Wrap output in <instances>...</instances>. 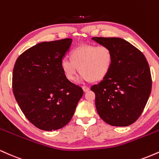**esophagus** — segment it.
Returning a JSON list of instances; mask_svg holds the SVG:
<instances>
[{
    "instance_id": "obj_1",
    "label": "esophagus",
    "mask_w": 159,
    "mask_h": 159,
    "mask_svg": "<svg viewBox=\"0 0 159 159\" xmlns=\"http://www.w3.org/2000/svg\"><path fill=\"white\" fill-rule=\"evenodd\" d=\"M82 89H83L84 92H87V91L90 90V87H87V86H83V87H82Z\"/></svg>"
}]
</instances>
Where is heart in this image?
<instances>
[{
	"label": "heart",
	"mask_w": 159,
	"mask_h": 159,
	"mask_svg": "<svg viewBox=\"0 0 159 159\" xmlns=\"http://www.w3.org/2000/svg\"><path fill=\"white\" fill-rule=\"evenodd\" d=\"M69 57L70 60L64 58L61 63L67 80L74 81L79 69V81H96L105 78L109 73L114 61V53L106 45H84L74 48Z\"/></svg>",
	"instance_id": "heart-1"
}]
</instances>
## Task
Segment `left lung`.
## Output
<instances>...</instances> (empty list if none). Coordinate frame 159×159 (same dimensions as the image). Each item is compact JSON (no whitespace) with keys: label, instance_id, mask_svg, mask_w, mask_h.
I'll use <instances>...</instances> for the list:
<instances>
[{"label":"left lung","instance_id":"obj_1","mask_svg":"<svg viewBox=\"0 0 159 159\" xmlns=\"http://www.w3.org/2000/svg\"><path fill=\"white\" fill-rule=\"evenodd\" d=\"M108 45L114 61L107 75L91 87L96 94L100 117L114 126H128L143 112L152 90L150 69L143 54L126 40L116 37H93Z\"/></svg>","mask_w":159,"mask_h":159}]
</instances>
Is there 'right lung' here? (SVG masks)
I'll return each mask as SVG.
<instances>
[{
	"mask_svg": "<svg viewBox=\"0 0 159 159\" xmlns=\"http://www.w3.org/2000/svg\"><path fill=\"white\" fill-rule=\"evenodd\" d=\"M66 39L36 44L14 66L12 91L26 118L38 129L57 130L70 121L83 90L67 80L61 63L72 44Z\"/></svg>",
	"mask_w": 159,
	"mask_h": 159,
	"instance_id": "1",
	"label": "right lung"
}]
</instances>
